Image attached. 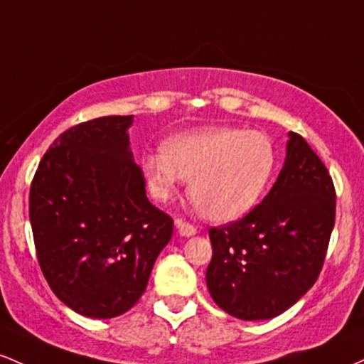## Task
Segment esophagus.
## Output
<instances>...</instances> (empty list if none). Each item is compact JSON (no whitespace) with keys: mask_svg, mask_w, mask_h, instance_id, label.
I'll list each match as a JSON object with an SVG mask.
<instances>
[{"mask_svg":"<svg viewBox=\"0 0 364 364\" xmlns=\"http://www.w3.org/2000/svg\"><path fill=\"white\" fill-rule=\"evenodd\" d=\"M177 228H178V234L183 237H191L198 234V228H196L193 223L183 222V220H177Z\"/></svg>","mask_w":364,"mask_h":364,"instance_id":"34e87169","label":"esophagus"}]
</instances>
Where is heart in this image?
<instances>
[{
    "instance_id": "1",
    "label": "heart",
    "mask_w": 364,
    "mask_h": 364,
    "mask_svg": "<svg viewBox=\"0 0 364 364\" xmlns=\"http://www.w3.org/2000/svg\"><path fill=\"white\" fill-rule=\"evenodd\" d=\"M163 153L142 160L149 191L170 199L191 181L194 208L213 222H232L258 204L277 168L272 139L258 130L208 127L163 142Z\"/></svg>"
}]
</instances>
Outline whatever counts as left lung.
I'll list each match as a JSON object with an SVG mask.
<instances>
[{"mask_svg": "<svg viewBox=\"0 0 364 364\" xmlns=\"http://www.w3.org/2000/svg\"><path fill=\"white\" fill-rule=\"evenodd\" d=\"M270 193L240 220L210 228L211 297L240 320H270L296 304L323 268L336 187L303 136L291 132Z\"/></svg>", "mask_w": 364, "mask_h": 364, "instance_id": "obj_1", "label": "left lung"}]
</instances>
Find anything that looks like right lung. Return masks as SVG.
<instances>
[{
	"label": "right lung",
	"instance_id": "obj_1",
	"mask_svg": "<svg viewBox=\"0 0 364 364\" xmlns=\"http://www.w3.org/2000/svg\"><path fill=\"white\" fill-rule=\"evenodd\" d=\"M134 115L101 117L60 134L39 161L28 216L44 279L89 318L137 303L173 220L146 198L127 130Z\"/></svg>",
	"mask_w": 364,
	"mask_h": 364
}]
</instances>
